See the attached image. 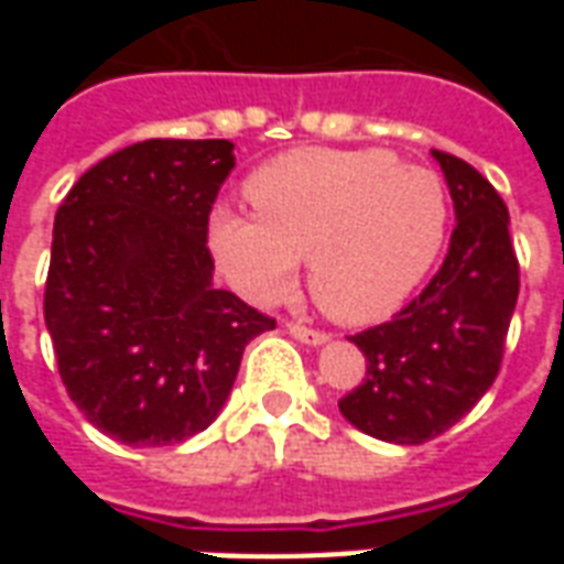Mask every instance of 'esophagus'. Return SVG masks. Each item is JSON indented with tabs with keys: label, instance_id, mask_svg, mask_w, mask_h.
Masks as SVG:
<instances>
[{
	"label": "esophagus",
	"instance_id": "1",
	"mask_svg": "<svg viewBox=\"0 0 564 564\" xmlns=\"http://www.w3.org/2000/svg\"><path fill=\"white\" fill-rule=\"evenodd\" d=\"M290 329V335H293L295 341L307 344V347H319V344L329 341V335L326 332H317V329H307V326H299V323H290L286 326Z\"/></svg>",
	"mask_w": 564,
	"mask_h": 564
}]
</instances>
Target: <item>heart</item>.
<instances>
[{
	"mask_svg": "<svg viewBox=\"0 0 564 564\" xmlns=\"http://www.w3.org/2000/svg\"><path fill=\"white\" fill-rule=\"evenodd\" d=\"M253 214L220 208L208 250L232 290L271 305L307 259L311 295L338 323H378L423 283L447 238L449 196L432 169L383 148H302L247 177Z\"/></svg>",
	"mask_w": 564,
	"mask_h": 564,
	"instance_id": "heart-1",
	"label": "heart"
}]
</instances>
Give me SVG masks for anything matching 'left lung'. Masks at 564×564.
Instances as JSON below:
<instances>
[{
  "mask_svg": "<svg viewBox=\"0 0 564 564\" xmlns=\"http://www.w3.org/2000/svg\"><path fill=\"white\" fill-rule=\"evenodd\" d=\"M432 156L456 210L444 265L390 323L350 338L366 380L338 402L347 423L390 444H425L484 399L520 295L508 205L465 160Z\"/></svg>",
  "mask_w": 564,
  "mask_h": 564,
  "instance_id": "left-lung-1",
  "label": "left lung"
}]
</instances>
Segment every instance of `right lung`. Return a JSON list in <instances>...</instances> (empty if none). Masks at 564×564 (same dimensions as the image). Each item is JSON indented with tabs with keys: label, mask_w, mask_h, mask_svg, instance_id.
<instances>
[{
	"label": "right lung",
	"mask_w": 564,
	"mask_h": 564,
	"mask_svg": "<svg viewBox=\"0 0 564 564\" xmlns=\"http://www.w3.org/2000/svg\"><path fill=\"white\" fill-rule=\"evenodd\" d=\"M226 139H150L68 189L54 220L44 323L72 402L127 447L208 429L245 347L274 319L214 286L208 214L235 169Z\"/></svg>",
	"instance_id": "right-lung-1"
}]
</instances>
